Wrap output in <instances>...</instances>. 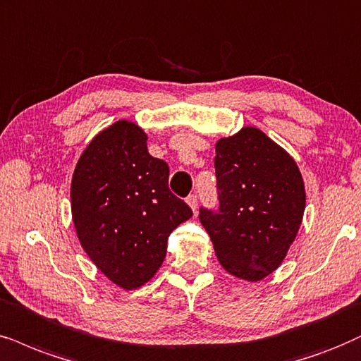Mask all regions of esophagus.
<instances>
[{
    "label": "esophagus",
    "mask_w": 361,
    "mask_h": 361,
    "mask_svg": "<svg viewBox=\"0 0 361 361\" xmlns=\"http://www.w3.org/2000/svg\"><path fill=\"white\" fill-rule=\"evenodd\" d=\"M186 203L190 204V208L193 209V213H196V208H198V198H196V195H190L188 198H186Z\"/></svg>",
    "instance_id": "34e87169"
}]
</instances>
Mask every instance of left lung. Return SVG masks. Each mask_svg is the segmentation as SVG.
I'll return each instance as SVG.
<instances>
[{
  "instance_id": "8db88e82",
  "label": "left lung",
  "mask_w": 361,
  "mask_h": 361,
  "mask_svg": "<svg viewBox=\"0 0 361 361\" xmlns=\"http://www.w3.org/2000/svg\"><path fill=\"white\" fill-rule=\"evenodd\" d=\"M218 213L200 209L214 255L240 280L259 281L283 263L302 225L307 193L296 161L255 126L214 145Z\"/></svg>"
}]
</instances>
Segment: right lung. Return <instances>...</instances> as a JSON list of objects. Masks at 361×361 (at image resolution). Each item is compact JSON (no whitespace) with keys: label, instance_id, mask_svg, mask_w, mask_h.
<instances>
[{"label":"right lung","instance_id":"right-lung-1","mask_svg":"<svg viewBox=\"0 0 361 361\" xmlns=\"http://www.w3.org/2000/svg\"><path fill=\"white\" fill-rule=\"evenodd\" d=\"M147 140L136 123H113L90 141L71 178L76 236L123 290L152 280L166 257L168 236L193 214L168 188L170 168L148 153Z\"/></svg>","mask_w":361,"mask_h":361}]
</instances>
